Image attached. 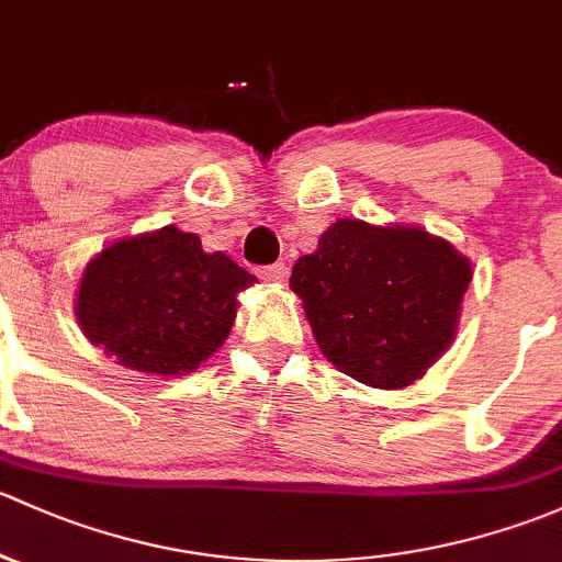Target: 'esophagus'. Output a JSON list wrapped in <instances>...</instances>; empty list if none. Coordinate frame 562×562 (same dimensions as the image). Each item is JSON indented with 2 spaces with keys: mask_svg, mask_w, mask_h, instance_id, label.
<instances>
[{
  "mask_svg": "<svg viewBox=\"0 0 562 562\" xmlns=\"http://www.w3.org/2000/svg\"><path fill=\"white\" fill-rule=\"evenodd\" d=\"M257 276L262 279L265 283H281L286 279V265L276 262V265H265V268L257 270Z\"/></svg>",
  "mask_w": 562,
  "mask_h": 562,
  "instance_id": "esophagus-1",
  "label": "esophagus"
}]
</instances>
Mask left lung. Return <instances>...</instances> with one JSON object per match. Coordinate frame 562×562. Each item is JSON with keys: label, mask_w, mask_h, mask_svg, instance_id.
<instances>
[{"label": "left lung", "mask_w": 562, "mask_h": 562, "mask_svg": "<svg viewBox=\"0 0 562 562\" xmlns=\"http://www.w3.org/2000/svg\"><path fill=\"white\" fill-rule=\"evenodd\" d=\"M471 279V259L427 229L338 218L289 286L340 373L403 390L452 346Z\"/></svg>", "instance_id": "8db88e82"}]
</instances>
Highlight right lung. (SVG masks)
<instances>
[{
    "label": "right lung",
    "instance_id": "right-lung-1",
    "mask_svg": "<svg viewBox=\"0 0 562 562\" xmlns=\"http://www.w3.org/2000/svg\"><path fill=\"white\" fill-rule=\"evenodd\" d=\"M257 281L194 233L167 227L113 240L86 262L75 319L121 368L176 379L227 340L238 294Z\"/></svg>",
    "mask_w": 562,
    "mask_h": 562
}]
</instances>
